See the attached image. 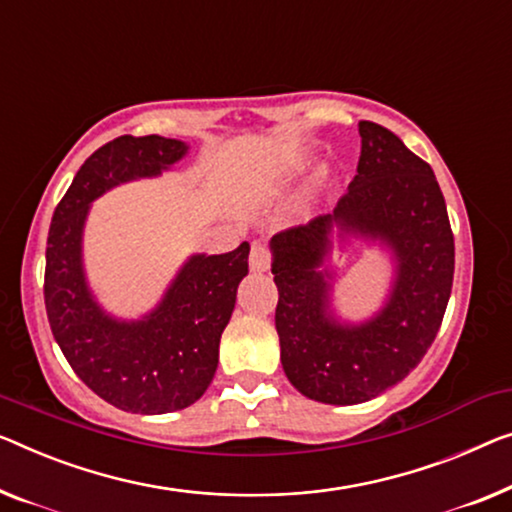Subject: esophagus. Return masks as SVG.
<instances>
[{"mask_svg":"<svg viewBox=\"0 0 512 512\" xmlns=\"http://www.w3.org/2000/svg\"><path fill=\"white\" fill-rule=\"evenodd\" d=\"M250 269L257 271V273H264L269 271V264H271V255H269V248L264 246V243L255 241L253 248H250Z\"/></svg>","mask_w":512,"mask_h":512,"instance_id":"1","label":"esophagus"}]
</instances>
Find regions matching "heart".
I'll list each match as a JSON object with an SVG mask.
<instances>
[{
	"instance_id": "heart-1",
	"label": "heart",
	"mask_w": 512,
	"mask_h": 512,
	"mask_svg": "<svg viewBox=\"0 0 512 512\" xmlns=\"http://www.w3.org/2000/svg\"><path fill=\"white\" fill-rule=\"evenodd\" d=\"M324 177H326V172L324 170H315V172H312V179H310V183H312V186H322V181H324Z\"/></svg>"
}]
</instances>
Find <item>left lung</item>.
Instances as JSON below:
<instances>
[{"mask_svg": "<svg viewBox=\"0 0 512 512\" xmlns=\"http://www.w3.org/2000/svg\"><path fill=\"white\" fill-rule=\"evenodd\" d=\"M354 181L329 216L271 239L282 370L296 391L324 404L377 398L421 363L451 299L455 243L444 195L425 160L388 128L358 121ZM375 245L392 264L382 305L349 320L334 305L335 249Z\"/></svg>", "mask_w": 512, "mask_h": 512, "instance_id": "1", "label": "left lung"}]
</instances>
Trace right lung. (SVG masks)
Wrapping results in <instances>:
<instances>
[{"mask_svg": "<svg viewBox=\"0 0 512 512\" xmlns=\"http://www.w3.org/2000/svg\"><path fill=\"white\" fill-rule=\"evenodd\" d=\"M188 144L121 135L94 151L52 216L45 248V310L66 361L98 398L131 414H170L207 391L236 289L248 276V241L232 253H195L160 301L140 317H119L98 301L85 269V225L98 197L121 183L156 179Z\"/></svg>", "mask_w": 512, "mask_h": 512, "instance_id": "right-lung-1", "label": "right lung"}]
</instances>
